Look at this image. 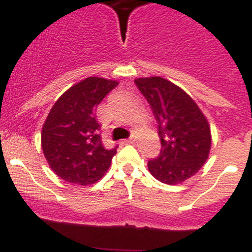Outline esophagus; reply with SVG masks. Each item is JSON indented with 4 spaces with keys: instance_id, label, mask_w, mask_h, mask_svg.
I'll return each instance as SVG.
<instances>
[{
    "instance_id": "obj_1",
    "label": "esophagus",
    "mask_w": 252,
    "mask_h": 252,
    "mask_svg": "<svg viewBox=\"0 0 252 252\" xmlns=\"http://www.w3.org/2000/svg\"><path fill=\"white\" fill-rule=\"evenodd\" d=\"M122 144H125V145H126V144H132L133 142V139H128V140H122Z\"/></svg>"
}]
</instances>
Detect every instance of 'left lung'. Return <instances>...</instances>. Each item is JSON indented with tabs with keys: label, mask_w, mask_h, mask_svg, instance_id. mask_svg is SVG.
<instances>
[{
	"label": "left lung",
	"mask_w": 252,
	"mask_h": 252,
	"mask_svg": "<svg viewBox=\"0 0 252 252\" xmlns=\"http://www.w3.org/2000/svg\"><path fill=\"white\" fill-rule=\"evenodd\" d=\"M135 83L150 103L161 142L159 157L148 162L149 171L161 183H183L209 157L208 120L188 93L165 78H136Z\"/></svg>",
	"instance_id": "obj_1"
}]
</instances>
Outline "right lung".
<instances>
[{
  "label": "right lung",
  "instance_id": "obj_1",
  "mask_svg": "<svg viewBox=\"0 0 252 252\" xmlns=\"http://www.w3.org/2000/svg\"><path fill=\"white\" fill-rule=\"evenodd\" d=\"M119 82L88 77L60 95L41 130V148L51 170L65 182L90 186L111 165L116 146L103 148L95 110Z\"/></svg>",
  "mask_w": 252,
  "mask_h": 252
}]
</instances>
